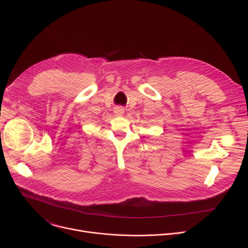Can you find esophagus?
I'll return each instance as SVG.
<instances>
[{
    "instance_id": "esophagus-1",
    "label": "esophagus",
    "mask_w": 248,
    "mask_h": 248,
    "mask_svg": "<svg viewBox=\"0 0 248 248\" xmlns=\"http://www.w3.org/2000/svg\"><path fill=\"white\" fill-rule=\"evenodd\" d=\"M124 108H123V107H120V106L115 109V114H116L117 116H122V115H124Z\"/></svg>"
}]
</instances>
